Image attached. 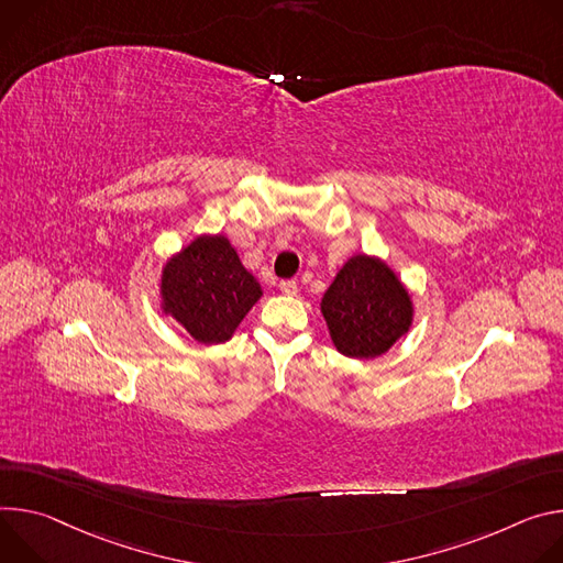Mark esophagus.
I'll list each match as a JSON object with an SVG mask.
<instances>
[{
  "label": "esophagus",
  "mask_w": 563,
  "mask_h": 563,
  "mask_svg": "<svg viewBox=\"0 0 563 563\" xmlns=\"http://www.w3.org/2000/svg\"><path fill=\"white\" fill-rule=\"evenodd\" d=\"M279 290H282L284 295L292 297V295H297V282H295V279H286V282L279 284Z\"/></svg>",
  "instance_id": "obj_1"
}]
</instances>
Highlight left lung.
<instances>
[{"mask_svg": "<svg viewBox=\"0 0 563 563\" xmlns=\"http://www.w3.org/2000/svg\"><path fill=\"white\" fill-rule=\"evenodd\" d=\"M333 346L355 360L385 355L413 324L409 288L389 264L376 255H353L322 295Z\"/></svg>", "mask_w": 563, "mask_h": 563, "instance_id": "obj_1", "label": "left lung"}]
</instances>
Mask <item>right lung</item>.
Listing matches in <instances>:
<instances>
[{
    "label": "right lung",
    "mask_w": 563,
    "mask_h": 563,
    "mask_svg": "<svg viewBox=\"0 0 563 563\" xmlns=\"http://www.w3.org/2000/svg\"><path fill=\"white\" fill-rule=\"evenodd\" d=\"M161 313L201 344L228 342L264 290L223 234H199L174 253L158 279Z\"/></svg>",
    "instance_id": "1"
}]
</instances>
